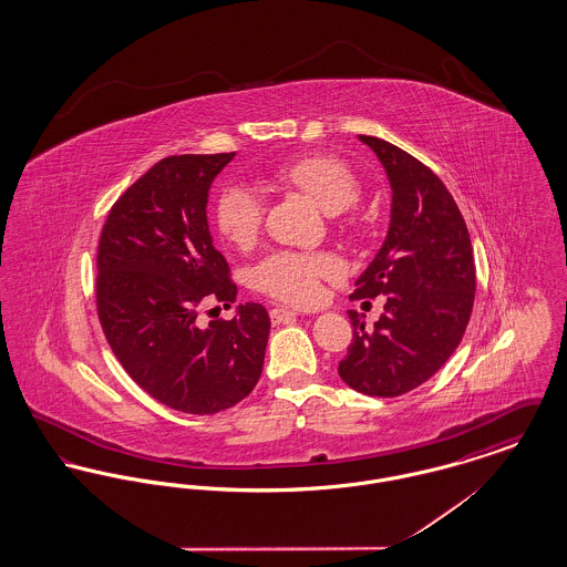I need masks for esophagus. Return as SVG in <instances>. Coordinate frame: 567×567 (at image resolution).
Here are the masks:
<instances>
[{
    "label": "esophagus",
    "mask_w": 567,
    "mask_h": 567,
    "mask_svg": "<svg viewBox=\"0 0 567 567\" xmlns=\"http://www.w3.org/2000/svg\"><path fill=\"white\" fill-rule=\"evenodd\" d=\"M296 317V310H289V308H282V306H276V308L270 310V319L274 324L287 323V321H291Z\"/></svg>",
    "instance_id": "obj_1"
}]
</instances>
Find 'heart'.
I'll use <instances>...</instances> for the list:
<instances>
[{"mask_svg": "<svg viewBox=\"0 0 567 567\" xmlns=\"http://www.w3.org/2000/svg\"><path fill=\"white\" fill-rule=\"evenodd\" d=\"M276 187L306 193L327 215L349 210L361 197V181L349 163L333 155H301L271 169ZM218 234L238 248L257 240L264 225V202L255 190L231 185L220 190L215 204ZM342 264L327 250H271L255 268L259 291L289 303H310L321 293V282L336 278Z\"/></svg>", "mask_w": 567, "mask_h": 567, "instance_id": "heart-1", "label": "heart"}]
</instances>
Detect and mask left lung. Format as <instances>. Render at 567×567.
I'll return each mask as SVG.
<instances>
[{"label":"left lung","mask_w":567,"mask_h":567,"mask_svg":"<svg viewBox=\"0 0 567 567\" xmlns=\"http://www.w3.org/2000/svg\"><path fill=\"white\" fill-rule=\"evenodd\" d=\"M382 163L391 223L352 299L386 296L374 329L349 312L352 342L340 378L363 395L398 398L446 363L465 333L476 296L474 250L453 195L425 163L374 135H359Z\"/></svg>","instance_id":"1"}]
</instances>
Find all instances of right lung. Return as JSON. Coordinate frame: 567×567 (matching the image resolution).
Masks as SVG:
<instances>
[{"instance_id":"add662e5","label":"right lung","mask_w":567,"mask_h":567,"mask_svg":"<svg viewBox=\"0 0 567 567\" xmlns=\"http://www.w3.org/2000/svg\"><path fill=\"white\" fill-rule=\"evenodd\" d=\"M236 157L172 155L110 208L97 246V317L125 372L157 402L215 414L243 402L264 370L270 317L244 303L231 321L199 324L208 301L238 287L210 238L206 204Z\"/></svg>"}]
</instances>
